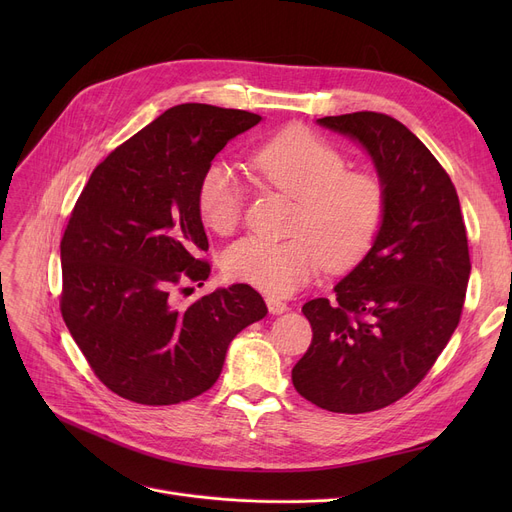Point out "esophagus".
<instances>
[{"instance_id": "34e87169", "label": "esophagus", "mask_w": 512, "mask_h": 512, "mask_svg": "<svg viewBox=\"0 0 512 512\" xmlns=\"http://www.w3.org/2000/svg\"><path fill=\"white\" fill-rule=\"evenodd\" d=\"M267 309H270L272 315H282L288 311V305L280 299H274V297H267Z\"/></svg>"}]
</instances>
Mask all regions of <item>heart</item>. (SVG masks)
<instances>
[{"label": "heart", "instance_id": "b5f03b06", "mask_svg": "<svg viewBox=\"0 0 512 512\" xmlns=\"http://www.w3.org/2000/svg\"><path fill=\"white\" fill-rule=\"evenodd\" d=\"M253 174L299 201L284 240L249 236L224 257L226 274L272 297L303 288L321 263L330 270L355 265L371 247L384 218V188L365 172H346L342 153L305 126H288L251 155ZM245 188L224 161H211L197 186L205 226L230 234L242 211Z\"/></svg>", "mask_w": 512, "mask_h": 512}]
</instances>
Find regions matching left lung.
Wrapping results in <instances>:
<instances>
[{
	"mask_svg": "<svg viewBox=\"0 0 512 512\" xmlns=\"http://www.w3.org/2000/svg\"><path fill=\"white\" fill-rule=\"evenodd\" d=\"M359 143L384 188L371 249L336 286L313 299V328L292 384L332 413H369L409 394L459 326L471 274L459 195L438 159L398 120L355 112L317 120Z\"/></svg>",
	"mask_w": 512,
	"mask_h": 512,
	"instance_id": "obj_1",
	"label": "left lung"
}]
</instances>
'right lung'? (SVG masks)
<instances>
[{
  "label": "right lung",
  "instance_id": "1",
  "mask_svg": "<svg viewBox=\"0 0 512 512\" xmlns=\"http://www.w3.org/2000/svg\"><path fill=\"white\" fill-rule=\"evenodd\" d=\"M263 118L205 103L170 107L93 170L62 238V315L97 378L139 405H176L218 382L234 336L267 315L249 284L193 305L182 280L209 278L201 174Z\"/></svg>",
  "mask_w": 512,
  "mask_h": 512
}]
</instances>
